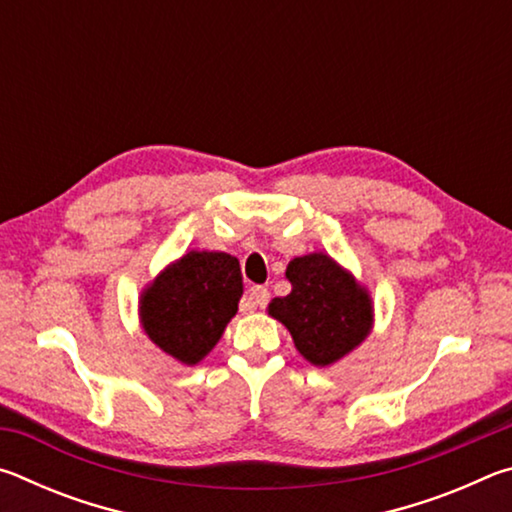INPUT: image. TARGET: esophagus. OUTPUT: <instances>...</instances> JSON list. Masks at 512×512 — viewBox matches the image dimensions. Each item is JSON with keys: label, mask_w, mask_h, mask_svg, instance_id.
I'll return each mask as SVG.
<instances>
[{"label": "esophagus", "mask_w": 512, "mask_h": 512, "mask_svg": "<svg viewBox=\"0 0 512 512\" xmlns=\"http://www.w3.org/2000/svg\"><path fill=\"white\" fill-rule=\"evenodd\" d=\"M268 298H271V293H268V289H264V287H250V289H248V296H246V302H244V307H246L248 311L264 309V307L268 305Z\"/></svg>", "instance_id": "34e87169"}]
</instances>
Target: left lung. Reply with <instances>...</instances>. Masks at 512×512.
I'll return each mask as SVG.
<instances>
[{
  "label": "left lung",
  "mask_w": 512,
  "mask_h": 512,
  "mask_svg": "<svg viewBox=\"0 0 512 512\" xmlns=\"http://www.w3.org/2000/svg\"><path fill=\"white\" fill-rule=\"evenodd\" d=\"M291 293L268 302V316L289 329L311 366L329 368L368 339L375 325L370 291L327 253L293 257Z\"/></svg>",
  "instance_id": "left-lung-1"
}]
</instances>
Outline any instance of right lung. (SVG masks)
<instances>
[{
    "instance_id": "add662e5",
    "label": "right lung",
    "mask_w": 512,
    "mask_h": 512,
    "mask_svg": "<svg viewBox=\"0 0 512 512\" xmlns=\"http://www.w3.org/2000/svg\"><path fill=\"white\" fill-rule=\"evenodd\" d=\"M244 296L239 259L221 250H189L146 284L137 302L151 343L183 366H196L235 318Z\"/></svg>"
}]
</instances>
